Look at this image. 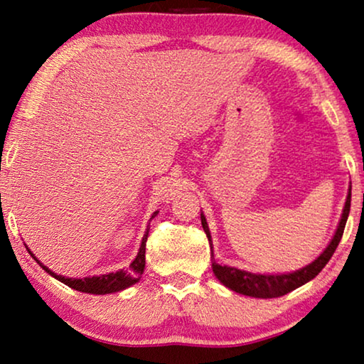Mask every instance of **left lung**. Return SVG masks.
I'll return each instance as SVG.
<instances>
[{
    "mask_svg": "<svg viewBox=\"0 0 364 364\" xmlns=\"http://www.w3.org/2000/svg\"><path fill=\"white\" fill-rule=\"evenodd\" d=\"M350 205H351V188L348 192L345 208H343L341 220L338 223V228L333 235L331 242L328 243V247L323 250L320 257L315 262H311L310 265L300 268V270L291 272V273H282V275H260V273H252L245 270H238L235 267H227V265H218L213 260V252H212V270L215 273V277L230 290L242 293V295L253 296V298H277L283 296L287 293H290L295 288L305 285L306 282H310L320 273L330 258L335 253L338 243H340L343 237V230H345L348 215H350ZM200 220L203 232L207 233L208 243L212 245V237L210 230H208L205 215L200 213Z\"/></svg>",
    "mask_w": 364,
    "mask_h": 364,
    "instance_id": "left-lung-1",
    "label": "left lung"
}]
</instances>
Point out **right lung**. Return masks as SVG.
Returning <instances> with one entry per match:
<instances>
[{
    "label": "right lung",
    "instance_id": "right-lung-1",
    "mask_svg": "<svg viewBox=\"0 0 364 364\" xmlns=\"http://www.w3.org/2000/svg\"><path fill=\"white\" fill-rule=\"evenodd\" d=\"M156 215H157V212H154L152 218ZM147 235H149V227L142 237V243H141V248H139V252H137V257L134 258V262L129 265L127 270H119L116 273H107V275H99V277L68 278L63 275H56V273L49 270L48 267H44L43 263L33 255L31 250H28V252H29V255H31L34 260H36L39 265H41L44 270L49 273V275L54 277L59 282H63L64 285L71 287V288H74V290L82 291V293H92V295H107V293H116V291L126 290V288H129L131 285H134V283H137L139 280H141L144 267H146Z\"/></svg>",
    "mask_w": 364,
    "mask_h": 364
}]
</instances>
